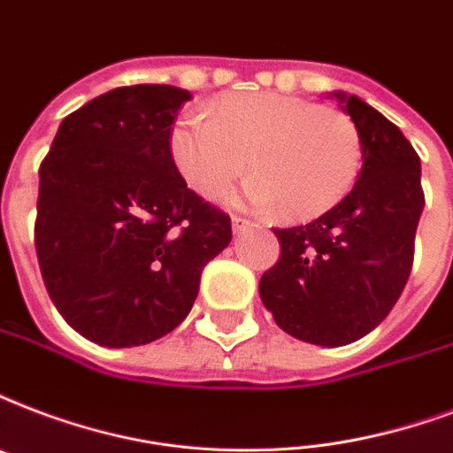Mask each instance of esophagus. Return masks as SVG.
I'll use <instances>...</instances> for the list:
<instances>
[{"mask_svg": "<svg viewBox=\"0 0 453 453\" xmlns=\"http://www.w3.org/2000/svg\"><path fill=\"white\" fill-rule=\"evenodd\" d=\"M254 226L250 219H242V216H233V230L234 233H244V230H250Z\"/></svg>", "mask_w": 453, "mask_h": 453, "instance_id": "esophagus-1", "label": "esophagus"}]
</instances>
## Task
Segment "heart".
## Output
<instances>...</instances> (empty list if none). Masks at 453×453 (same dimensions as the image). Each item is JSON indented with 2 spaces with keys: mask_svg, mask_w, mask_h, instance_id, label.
<instances>
[{
  "mask_svg": "<svg viewBox=\"0 0 453 453\" xmlns=\"http://www.w3.org/2000/svg\"><path fill=\"white\" fill-rule=\"evenodd\" d=\"M173 165L189 189L219 199L244 168L254 206L285 220L319 219L349 195L364 164L357 123L344 111L280 92L227 95L209 119L185 113L168 133Z\"/></svg>",
  "mask_w": 453,
  "mask_h": 453,
  "instance_id": "obj_1",
  "label": "heart"
}]
</instances>
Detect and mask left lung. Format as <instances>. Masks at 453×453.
Returning <instances> with one entry per match:
<instances>
[{
	"mask_svg": "<svg viewBox=\"0 0 453 453\" xmlns=\"http://www.w3.org/2000/svg\"><path fill=\"white\" fill-rule=\"evenodd\" d=\"M334 96L361 133V175L320 219L275 230L280 258L258 282L275 323L320 347L361 340L388 319L409 280L426 206L420 158L402 130L358 96Z\"/></svg>",
	"mask_w": 453,
	"mask_h": 453,
	"instance_id": "left-lung-1",
	"label": "left lung"
}]
</instances>
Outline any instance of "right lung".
I'll list each match as a JSON object with an SVG mask.
<instances>
[{"label":"right lung","instance_id":"obj_1","mask_svg":"<svg viewBox=\"0 0 453 453\" xmlns=\"http://www.w3.org/2000/svg\"><path fill=\"white\" fill-rule=\"evenodd\" d=\"M188 89L130 85L68 113L40 165L35 250L51 302L102 347H140L188 319L230 216L188 188L168 133Z\"/></svg>","mask_w":453,"mask_h":453}]
</instances>
